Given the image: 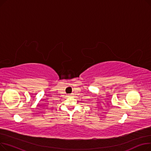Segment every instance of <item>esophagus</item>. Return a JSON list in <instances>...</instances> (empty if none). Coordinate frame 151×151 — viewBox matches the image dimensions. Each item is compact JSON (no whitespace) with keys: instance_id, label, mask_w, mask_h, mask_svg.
Here are the masks:
<instances>
[{"instance_id":"obj_1","label":"esophagus","mask_w":151,"mask_h":151,"mask_svg":"<svg viewBox=\"0 0 151 151\" xmlns=\"http://www.w3.org/2000/svg\"><path fill=\"white\" fill-rule=\"evenodd\" d=\"M70 96H72V94H71V95H70Z\"/></svg>"}]
</instances>
